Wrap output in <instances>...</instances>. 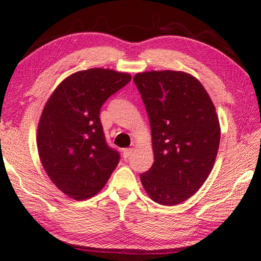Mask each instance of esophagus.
I'll list each match as a JSON object with an SVG mask.
<instances>
[{"instance_id": "obj_1", "label": "esophagus", "mask_w": 261, "mask_h": 261, "mask_svg": "<svg viewBox=\"0 0 261 261\" xmlns=\"http://www.w3.org/2000/svg\"><path fill=\"white\" fill-rule=\"evenodd\" d=\"M132 153H134V148H125L124 151H123V158L127 160V159L131 156Z\"/></svg>"}]
</instances>
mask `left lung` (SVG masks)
Segmentation results:
<instances>
[{
	"instance_id": "8db88e82",
	"label": "left lung",
	"mask_w": 261,
	"mask_h": 261,
	"mask_svg": "<svg viewBox=\"0 0 261 261\" xmlns=\"http://www.w3.org/2000/svg\"><path fill=\"white\" fill-rule=\"evenodd\" d=\"M134 82L149 117L154 154L141 184L153 201L178 205L213 169L221 136L218 114L201 83L188 72H139Z\"/></svg>"
}]
</instances>
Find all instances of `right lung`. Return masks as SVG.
I'll return each mask as SVG.
<instances>
[{"label": "right lung", "instance_id": "add662e5", "mask_svg": "<svg viewBox=\"0 0 261 261\" xmlns=\"http://www.w3.org/2000/svg\"><path fill=\"white\" fill-rule=\"evenodd\" d=\"M131 74L93 68L62 81L43 107L37 131L39 158L53 183L74 200L94 197L118 165L106 143L100 108Z\"/></svg>", "mask_w": 261, "mask_h": 261}]
</instances>
